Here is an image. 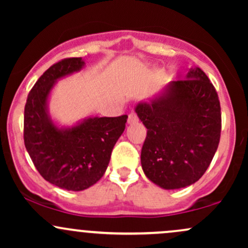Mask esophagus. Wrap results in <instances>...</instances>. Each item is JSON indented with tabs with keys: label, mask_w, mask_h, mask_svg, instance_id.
Returning <instances> with one entry per match:
<instances>
[{
	"label": "esophagus",
	"mask_w": 248,
	"mask_h": 248,
	"mask_svg": "<svg viewBox=\"0 0 248 248\" xmlns=\"http://www.w3.org/2000/svg\"><path fill=\"white\" fill-rule=\"evenodd\" d=\"M138 120H139V118L135 113H130L129 116H128V122H129V124H135Z\"/></svg>",
	"instance_id": "1"
}]
</instances>
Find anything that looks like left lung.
<instances>
[{"label": "left lung", "mask_w": 248, "mask_h": 248, "mask_svg": "<svg viewBox=\"0 0 248 248\" xmlns=\"http://www.w3.org/2000/svg\"><path fill=\"white\" fill-rule=\"evenodd\" d=\"M135 112L147 128L141 164L153 183L167 190L197 182L211 163L220 140L217 91L199 67L172 81L166 92Z\"/></svg>", "instance_id": "obj_1"}]
</instances>
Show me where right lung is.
<instances>
[{
	"label": "right lung",
	"instance_id": "obj_1",
	"mask_svg": "<svg viewBox=\"0 0 248 248\" xmlns=\"http://www.w3.org/2000/svg\"><path fill=\"white\" fill-rule=\"evenodd\" d=\"M84 64L81 58H65L50 66L31 88L24 107V144L36 169L45 181L72 191L87 189L104 176L128 119L90 118L67 129L52 124L46 112L51 88Z\"/></svg>",
	"mask_w": 248,
	"mask_h": 248
}]
</instances>
